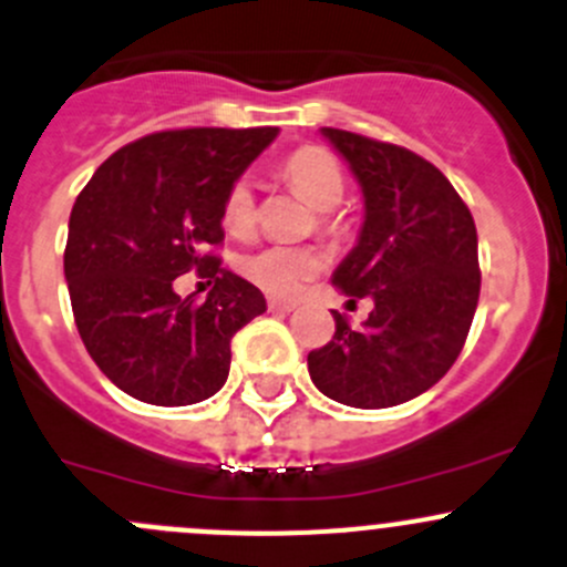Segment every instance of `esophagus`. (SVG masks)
<instances>
[{"instance_id": "1", "label": "esophagus", "mask_w": 567, "mask_h": 567, "mask_svg": "<svg viewBox=\"0 0 567 567\" xmlns=\"http://www.w3.org/2000/svg\"><path fill=\"white\" fill-rule=\"evenodd\" d=\"M268 310H271V312H290V310H296V305H293V301L268 299Z\"/></svg>"}]
</instances>
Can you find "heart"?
Masks as SVG:
<instances>
[{
  "label": "heart",
  "instance_id": "obj_1",
  "mask_svg": "<svg viewBox=\"0 0 567 567\" xmlns=\"http://www.w3.org/2000/svg\"><path fill=\"white\" fill-rule=\"evenodd\" d=\"M282 179L299 199L316 207L318 233L338 238L343 218L334 207L346 196V177L340 163L318 146H305L282 163ZM221 224L235 238L255 233L257 196L249 177H238L227 188L221 202ZM323 271V255L316 246H262L238 260V274L277 299H293L307 282Z\"/></svg>",
  "mask_w": 567,
  "mask_h": 567
}]
</instances>
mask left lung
<instances>
[{
    "label": "left lung",
    "mask_w": 567,
    "mask_h": 567,
    "mask_svg": "<svg viewBox=\"0 0 567 567\" xmlns=\"http://www.w3.org/2000/svg\"><path fill=\"white\" fill-rule=\"evenodd\" d=\"M365 196V221L332 282L362 327L340 312L327 346L307 354L316 388L360 410L404 404L441 382L463 351L480 301V251L468 205L441 168L404 146L323 126Z\"/></svg>",
    "instance_id": "1"
}]
</instances>
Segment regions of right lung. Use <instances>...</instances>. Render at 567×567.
Wrapping results in <instances>:
<instances>
[{"label": "right lung", "mask_w": 567, "mask_h": 567, "mask_svg": "<svg viewBox=\"0 0 567 567\" xmlns=\"http://www.w3.org/2000/svg\"><path fill=\"white\" fill-rule=\"evenodd\" d=\"M277 137V126H190L137 137L110 155L69 218L65 282L87 354L132 399L185 406L229 373L233 334L266 312L246 279L224 271L229 185ZM188 270L210 278L205 302L177 297Z\"/></svg>", "instance_id": "1"}]
</instances>
